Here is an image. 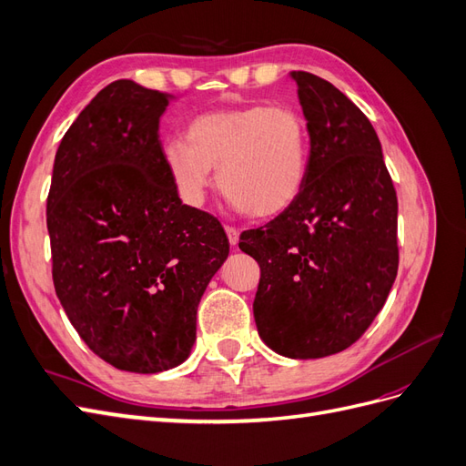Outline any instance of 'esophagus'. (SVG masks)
<instances>
[{"label": "esophagus", "mask_w": 466, "mask_h": 466, "mask_svg": "<svg viewBox=\"0 0 466 466\" xmlns=\"http://www.w3.org/2000/svg\"><path fill=\"white\" fill-rule=\"evenodd\" d=\"M225 233H228L229 243L235 247V245L238 243V229H237V228H231V225H228V228H225Z\"/></svg>", "instance_id": "obj_1"}]
</instances>
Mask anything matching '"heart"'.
Masks as SVG:
<instances>
[{"instance_id":"obj_1","label":"heart","mask_w":466,"mask_h":466,"mask_svg":"<svg viewBox=\"0 0 466 466\" xmlns=\"http://www.w3.org/2000/svg\"><path fill=\"white\" fill-rule=\"evenodd\" d=\"M311 159V132L298 108L248 105L218 108L187 126V142L168 139L163 161L192 206L206 200L211 168L235 208L266 219L301 196Z\"/></svg>"}]
</instances>
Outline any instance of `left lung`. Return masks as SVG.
<instances>
[{
  "mask_svg": "<svg viewBox=\"0 0 466 466\" xmlns=\"http://www.w3.org/2000/svg\"><path fill=\"white\" fill-rule=\"evenodd\" d=\"M311 132L301 196L238 248L260 266L252 311L276 354L350 348L383 309L399 270V202L368 116L332 83L291 72Z\"/></svg>",
  "mask_w": 466,
  "mask_h": 466,
  "instance_id": "left-lung-1",
  "label": "left lung"
}]
</instances>
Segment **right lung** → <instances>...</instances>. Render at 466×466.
<instances>
[{"instance_id":"add662e5","label":"right lung","mask_w":466,"mask_h":466,"mask_svg":"<svg viewBox=\"0 0 466 466\" xmlns=\"http://www.w3.org/2000/svg\"><path fill=\"white\" fill-rule=\"evenodd\" d=\"M171 95L112 81L56 151L46 202L52 279L91 351L159 373L190 356L196 311L229 255L221 223L182 204L159 142Z\"/></svg>"}]
</instances>
